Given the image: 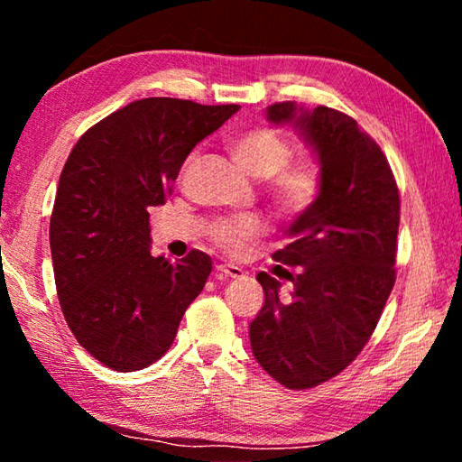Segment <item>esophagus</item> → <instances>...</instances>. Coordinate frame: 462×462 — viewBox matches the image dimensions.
Wrapping results in <instances>:
<instances>
[{
    "mask_svg": "<svg viewBox=\"0 0 462 462\" xmlns=\"http://www.w3.org/2000/svg\"><path fill=\"white\" fill-rule=\"evenodd\" d=\"M216 273H217V275H220V277H230V279L245 277V271H242L240 267H236V264H217Z\"/></svg>",
    "mask_w": 462,
    "mask_h": 462,
    "instance_id": "obj_1",
    "label": "esophagus"
}]
</instances>
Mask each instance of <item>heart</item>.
<instances>
[{
    "label": "heart",
    "mask_w": 462,
    "mask_h": 462,
    "mask_svg": "<svg viewBox=\"0 0 462 462\" xmlns=\"http://www.w3.org/2000/svg\"><path fill=\"white\" fill-rule=\"evenodd\" d=\"M224 144L236 165L264 185L269 199L283 216H301L322 193L324 173L314 156L291 159L293 146L285 134L271 126H253L234 132ZM193 156L187 161L191 165ZM261 224L254 217L224 222L214 228V240L226 248H238L261 236Z\"/></svg>",
    "instance_id": "obj_1"
}]
</instances>
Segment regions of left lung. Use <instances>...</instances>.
Here are the masks:
<instances>
[{"label": "left lung", "mask_w": 462, "mask_h": 462, "mask_svg": "<svg viewBox=\"0 0 462 462\" xmlns=\"http://www.w3.org/2000/svg\"><path fill=\"white\" fill-rule=\"evenodd\" d=\"M267 120L295 124L324 173L318 201L273 254L277 275L291 279V300L281 301L279 281L259 273L264 306L250 322L256 361L301 391L346 369L374 332L395 283L400 191L379 144L350 116L281 101L267 107Z\"/></svg>", "instance_id": "left-lung-1"}]
</instances>
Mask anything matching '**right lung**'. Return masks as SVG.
<instances>
[{
	"label": "right lung",
	"instance_id": "obj_1",
	"mask_svg": "<svg viewBox=\"0 0 462 462\" xmlns=\"http://www.w3.org/2000/svg\"><path fill=\"white\" fill-rule=\"evenodd\" d=\"M240 106L146 97L77 140L51 216L57 295L77 342L109 369L130 373L167 353L212 259L151 254L148 209L173 191L187 154Z\"/></svg>",
	"mask_w": 462,
	"mask_h": 462
}]
</instances>
